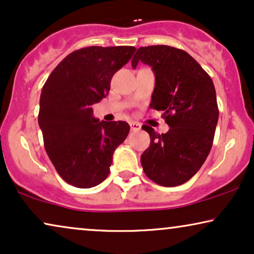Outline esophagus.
Returning a JSON list of instances; mask_svg holds the SVG:
<instances>
[{"label": "esophagus", "mask_w": 254, "mask_h": 254, "mask_svg": "<svg viewBox=\"0 0 254 254\" xmlns=\"http://www.w3.org/2000/svg\"><path fill=\"white\" fill-rule=\"evenodd\" d=\"M130 125V129L133 131H138L141 129V125L136 123V121H131V123H129Z\"/></svg>", "instance_id": "34e87169"}]
</instances>
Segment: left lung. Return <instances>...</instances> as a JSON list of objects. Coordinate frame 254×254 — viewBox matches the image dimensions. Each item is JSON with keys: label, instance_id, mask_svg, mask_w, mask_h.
Returning a JSON list of instances; mask_svg holds the SVG:
<instances>
[{"label": "left lung", "instance_id": "left-lung-1", "mask_svg": "<svg viewBox=\"0 0 254 254\" xmlns=\"http://www.w3.org/2000/svg\"><path fill=\"white\" fill-rule=\"evenodd\" d=\"M150 65L155 89L150 107L163 111L170 129L150 135L141 155L143 171L152 182L173 187L189 182L206 161L218 120L216 91L210 76L185 51L165 45L140 47L131 60Z\"/></svg>", "mask_w": 254, "mask_h": 254}]
</instances>
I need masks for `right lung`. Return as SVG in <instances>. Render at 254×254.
Segmentation results:
<instances>
[{
	"label": "right lung",
	"mask_w": 254,
	"mask_h": 254,
	"mask_svg": "<svg viewBox=\"0 0 254 254\" xmlns=\"http://www.w3.org/2000/svg\"><path fill=\"white\" fill-rule=\"evenodd\" d=\"M133 46L81 48L59 64L40 95L38 124L46 152L64 182L90 189L107 178L113 152L129 125L99 121L95 103L105 98L113 75L133 57Z\"/></svg>",
	"instance_id": "right-lung-1"
}]
</instances>
